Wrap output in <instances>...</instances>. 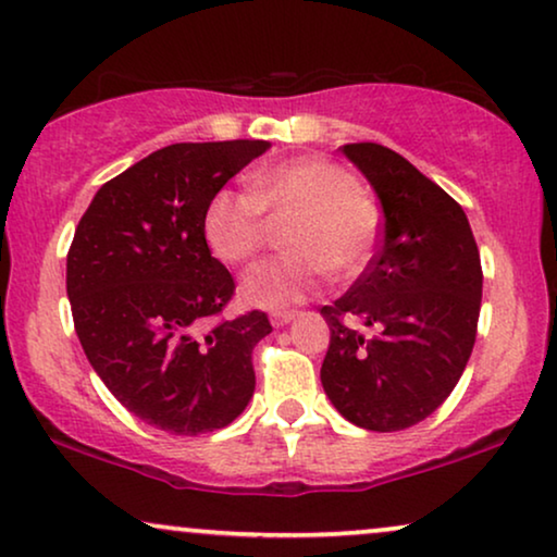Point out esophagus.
<instances>
[{"label": "esophagus", "mask_w": 557, "mask_h": 557, "mask_svg": "<svg viewBox=\"0 0 557 557\" xmlns=\"http://www.w3.org/2000/svg\"><path fill=\"white\" fill-rule=\"evenodd\" d=\"M295 315H298L295 310H274V313H270V323L274 329H283V325L295 321Z\"/></svg>", "instance_id": "obj_1"}]
</instances>
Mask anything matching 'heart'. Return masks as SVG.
Instances as JSON below:
<instances>
[{"label":"heart","instance_id":"obj_1","mask_svg":"<svg viewBox=\"0 0 557 557\" xmlns=\"http://www.w3.org/2000/svg\"><path fill=\"white\" fill-rule=\"evenodd\" d=\"M267 212L285 228L290 255L251 267L242 280L247 306L285 310L308 300L329 270L361 272L374 257L382 216L374 198L346 168L323 158H298L257 170L249 193L216 190L203 209V239L213 257L242 264L262 247Z\"/></svg>","mask_w":557,"mask_h":557}]
</instances>
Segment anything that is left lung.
Wrapping results in <instances>:
<instances>
[{"label": "left lung", "instance_id": "1", "mask_svg": "<svg viewBox=\"0 0 557 557\" xmlns=\"http://www.w3.org/2000/svg\"><path fill=\"white\" fill-rule=\"evenodd\" d=\"M382 203V247L344 298L323 306L331 344L321 382L348 422L392 433L446 403L476 341L481 259L469 219L441 185L389 147L344 145ZM359 317L372 339L348 330Z\"/></svg>", "mask_w": 557, "mask_h": 557}]
</instances>
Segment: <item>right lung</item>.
I'll use <instances>...</instances> for the list:
<instances>
[{"instance_id": "1", "label": "right lung", "mask_w": 557, "mask_h": 557, "mask_svg": "<svg viewBox=\"0 0 557 557\" xmlns=\"http://www.w3.org/2000/svg\"><path fill=\"white\" fill-rule=\"evenodd\" d=\"M264 139L181 143L96 190L69 251L65 290L88 364L147 425L201 435L255 395L251 348L272 331L259 310L219 323L234 280L203 239V209Z\"/></svg>"}]
</instances>
